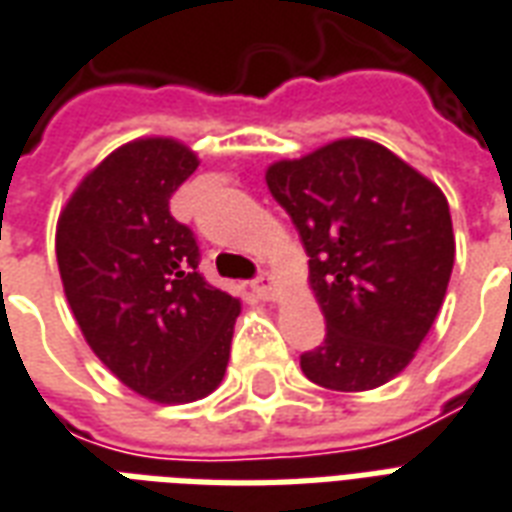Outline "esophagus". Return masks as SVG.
I'll use <instances>...</instances> for the list:
<instances>
[{"instance_id": "1", "label": "esophagus", "mask_w": 512, "mask_h": 512, "mask_svg": "<svg viewBox=\"0 0 512 512\" xmlns=\"http://www.w3.org/2000/svg\"><path fill=\"white\" fill-rule=\"evenodd\" d=\"M253 291L261 299H275V278H272L270 272H261L259 278L253 280Z\"/></svg>"}]
</instances>
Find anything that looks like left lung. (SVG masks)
<instances>
[{
	"label": "left lung",
	"mask_w": 512,
	"mask_h": 512,
	"mask_svg": "<svg viewBox=\"0 0 512 512\" xmlns=\"http://www.w3.org/2000/svg\"><path fill=\"white\" fill-rule=\"evenodd\" d=\"M264 178L302 237L326 321L324 343L299 359L307 380L370 391L397 378L451 280L456 240L445 194L364 137L275 161Z\"/></svg>",
	"instance_id": "8db88e82"
}]
</instances>
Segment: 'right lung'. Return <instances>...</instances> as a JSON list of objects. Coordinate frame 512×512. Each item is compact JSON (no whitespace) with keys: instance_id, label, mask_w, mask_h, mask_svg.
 I'll list each match as a JSON object with an SVG mask.
<instances>
[{"instance_id":"right-lung-1","label":"right lung","mask_w":512,"mask_h":512,"mask_svg":"<svg viewBox=\"0 0 512 512\" xmlns=\"http://www.w3.org/2000/svg\"><path fill=\"white\" fill-rule=\"evenodd\" d=\"M199 167L172 137L115 148L72 191L56 224L64 294L96 359L134 394L186 405L224 380L240 299L199 272L169 197Z\"/></svg>"}]
</instances>
